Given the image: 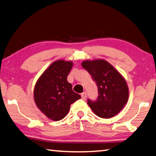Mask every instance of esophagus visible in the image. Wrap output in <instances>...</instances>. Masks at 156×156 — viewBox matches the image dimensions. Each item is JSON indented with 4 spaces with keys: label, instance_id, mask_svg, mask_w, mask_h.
Listing matches in <instances>:
<instances>
[{
    "label": "esophagus",
    "instance_id": "34e87169",
    "mask_svg": "<svg viewBox=\"0 0 156 156\" xmlns=\"http://www.w3.org/2000/svg\"><path fill=\"white\" fill-rule=\"evenodd\" d=\"M81 97H82L83 99H84V100H85L86 98H87V94H86L85 92H83L82 94H81Z\"/></svg>",
    "mask_w": 156,
    "mask_h": 156
}]
</instances>
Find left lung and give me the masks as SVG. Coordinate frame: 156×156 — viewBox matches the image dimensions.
Here are the masks:
<instances>
[{
	"instance_id": "1",
	"label": "left lung",
	"mask_w": 156,
	"mask_h": 156,
	"mask_svg": "<svg viewBox=\"0 0 156 156\" xmlns=\"http://www.w3.org/2000/svg\"><path fill=\"white\" fill-rule=\"evenodd\" d=\"M82 66L88 71L98 87L95 101L87 99L93 112L102 118H110L121 111L129 97L128 87L119 72L105 60L84 61Z\"/></svg>"
}]
</instances>
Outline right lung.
Returning a JSON list of instances; mask_svg holds the SVG:
<instances>
[{
    "label": "right lung",
    "mask_w": 156,
    "mask_h": 156,
    "mask_svg": "<svg viewBox=\"0 0 156 156\" xmlns=\"http://www.w3.org/2000/svg\"><path fill=\"white\" fill-rule=\"evenodd\" d=\"M73 62L57 60L50 65L37 80L34 100L38 108L52 120H60L68 114L70 106L80 94L74 92L67 76Z\"/></svg>",
    "instance_id": "1"
}]
</instances>
